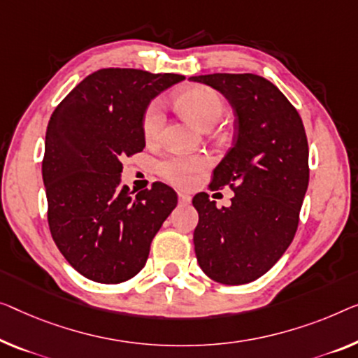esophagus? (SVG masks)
<instances>
[{
    "label": "esophagus",
    "instance_id": "obj_1",
    "mask_svg": "<svg viewBox=\"0 0 358 358\" xmlns=\"http://www.w3.org/2000/svg\"><path fill=\"white\" fill-rule=\"evenodd\" d=\"M178 201H180V204H189L191 196L186 193H178Z\"/></svg>",
    "mask_w": 358,
    "mask_h": 358
}]
</instances>
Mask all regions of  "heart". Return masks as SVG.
I'll use <instances>...</instances> for the list:
<instances>
[{
    "label": "heart",
    "mask_w": 358,
    "mask_h": 358,
    "mask_svg": "<svg viewBox=\"0 0 358 358\" xmlns=\"http://www.w3.org/2000/svg\"><path fill=\"white\" fill-rule=\"evenodd\" d=\"M178 108L194 122L197 127L209 130L222 119L223 106L222 96L210 87L194 85L188 87L175 96ZM143 135L148 143H157L162 138L165 125V112L161 101H152L148 104L143 114ZM207 159L202 156H180L172 154L157 164V172L161 177L175 186L186 188L194 181V175L206 169Z\"/></svg>",
    "instance_id": "obj_1"
}]
</instances>
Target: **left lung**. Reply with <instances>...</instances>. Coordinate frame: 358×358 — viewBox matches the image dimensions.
<instances>
[{"label": "left lung", "instance_id": "1", "mask_svg": "<svg viewBox=\"0 0 358 358\" xmlns=\"http://www.w3.org/2000/svg\"><path fill=\"white\" fill-rule=\"evenodd\" d=\"M220 92L234 110L233 148L213 170L210 189L230 186V207L207 193L193 197L199 213L194 250L202 271L222 285L265 275L294 239L308 186V145L294 106L254 73L191 77Z\"/></svg>", "mask_w": 358, "mask_h": 358}]
</instances>
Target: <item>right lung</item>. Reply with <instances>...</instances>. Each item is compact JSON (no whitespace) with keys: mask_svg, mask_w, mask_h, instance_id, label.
<instances>
[{"mask_svg":"<svg viewBox=\"0 0 358 358\" xmlns=\"http://www.w3.org/2000/svg\"><path fill=\"white\" fill-rule=\"evenodd\" d=\"M185 80L178 73L101 69L52 112L41 172L51 236L85 278L117 285L145 266L152 238L177 207L164 183L131 196L122 159L145 148L143 114L151 99Z\"/></svg>","mask_w":358,"mask_h":358,"instance_id":"right-lung-1","label":"right lung"}]
</instances>
